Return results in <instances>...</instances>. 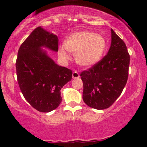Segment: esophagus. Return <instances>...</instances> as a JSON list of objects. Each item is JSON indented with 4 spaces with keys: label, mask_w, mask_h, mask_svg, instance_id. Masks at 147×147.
<instances>
[{
    "label": "esophagus",
    "mask_w": 147,
    "mask_h": 147,
    "mask_svg": "<svg viewBox=\"0 0 147 147\" xmlns=\"http://www.w3.org/2000/svg\"><path fill=\"white\" fill-rule=\"evenodd\" d=\"M79 77H80V75H79V74H78V71H75L73 72V74H72V78L75 79V78H78Z\"/></svg>",
    "instance_id": "1"
}]
</instances>
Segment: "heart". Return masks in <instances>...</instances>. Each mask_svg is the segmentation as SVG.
I'll use <instances>...</instances> for the list:
<instances>
[{
  "label": "heart",
  "instance_id": "1",
  "mask_svg": "<svg viewBox=\"0 0 147 147\" xmlns=\"http://www.w3.org/2000/svg\"><path fill=\"white\" fill-rule=\"evenodd\" d=\"M106 48L103 36L91 31H80L69 35L65 41V46L59 49L62 58L67 59V51L76 54V61L83 67L93 66L101 59Z\"/></svg>",
  "mask_w": 147,
  "mask_h": 147
}]
</instances>
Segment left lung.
<instances>
[{
    "mask_svg": "<svg viewBox=\"0 0 147 147\" xmlns=\"http://www.w3.org/2000/svg\"><path fill=\"white\" fill-rule=\"evenodd\" d=\"M112 42L108 53L80 74L83 100L97 110L109 108L117 100L127 82L130 55L124 42L111 29Z\"/></svg>",
    "mask_w": 147,
    "mask_h": 147,
    "instance_id": "left-lung-1",
    "label": "left lung"
}]
</instances>
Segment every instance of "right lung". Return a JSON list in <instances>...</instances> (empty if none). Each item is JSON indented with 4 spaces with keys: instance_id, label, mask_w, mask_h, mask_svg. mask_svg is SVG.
I'll return each instance as SVG.
<instances>
[{
    "instance_id": "obj_1",
    "label": "right lung",
    "mask_w": 147,
    "mask_h": 147,
    "mask_svg": "<svg viewBox=\"0 0 147 147\" xmlns=\"http://www.w3.org/2000/svg\"><path fill=\"white\" fill-rule=\"evenodd\" d=\"M57 36L38 27L20 46L17 61V81L24 98L41 112L57 108L61 102L60 90L71 81L72 71L56 64L41 49L58 51Z\"/></svg>"
}]
</instances>
